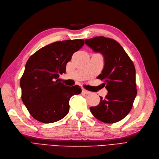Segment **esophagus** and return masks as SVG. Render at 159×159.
Instances as JSON below:
<instances>
[{
  "label": "esophagus",
  "instance_id": "34e87169",
  "mask_svg": "<svg viewBox=\"0 0 159 159\" xmlns=\"http://www.w3.org/2000/svg\"><path fill=\"white\" fill-rule=\"evenodd\" d=\"M82 92H83V93H84V94H86V95H88V94H91V92H89V91H87L86 89H83Z\"/></svg>",
  "mask_w": 159,
  "mask_h": 159
}]
</instances>
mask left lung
I'll use <instances>...</instances> for the list:
<instances>
[{
  "label": "left lung",
  "instance_id": "left-lung-1",
  "mask_svg": "<svg viewBox=\"0 0 159 159\" xmlns=\"http://www.w3.org/2000/svg\"><path fill=\"white\" fill-rule=\"evenodd\" d=\"M85 43L104 58V66L97 79L104 80L108 91L105 99L91 107L92 114L104 123L113 124L129 113L137 94L136 70L128 55L116 40L103 36L85 39Z\"/></svg>",
  "mask_w": 159,
  "mask_h": 159
}]
</instances>
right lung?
I'll use <instances>...</instances> for the list:
<instances>
[{
	"mask_svg": "<svg viewBox=\"0 0 159 159\" xmlns=\"http://www.w3.org/2000/svg\"><path fill=\"white\" fill-rule=\"evenodd\" d=\"M83 39L56 42L42 48L30 57L20 80L21 99L34 119L50 124L62 120L69 111V101L81 93L79 85L59 82L66 64L83 46Z\"/></svg>",
	"mask_w": 159,
	"mask_h": 159,
	"instance_id": "add662e5",
	"label": "right lung"
}]
</instances>
